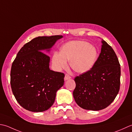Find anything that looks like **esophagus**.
Returning <instances> with one entry per match:
<instances>
[{"label": "esophagus", "instance_id": "1", "mask_svg": "<svg viewBox=\"0 0 132 132\" xmlns=\"http://www.w3.org/2000/svg\"><path fill=\"white\" fill-rule=\"evenodd\" d=\"M71 78V77L69 76V75H68V74H65V77H64V80H65V81H66V80H68V79H70Z\"/></svg>", "mask_w": 132, "mask_h": 132}]
</instances>
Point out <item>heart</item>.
I'll return each instance as SVG.
<instances>
[{
  "instance_id": "b5f03b06",
  "label": "heart",
  "mask_w": 132,
  "mask_h": 132,
  "mask_svg": "<svg viewBox=\"0 0 132 132\" xmlns=\"http://www.w3.org/2000/svg\"><path fill=\"white\" fill-rule=\"evenodd\" d=\"M98 51L96 48L83 40H73L67 43L61 48L60 52L52 56V64L57 71L65 68L67 61L70 66L78 73L89 71L96 63Z\"/></svg>"
}]
</instances>
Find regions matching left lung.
I'll return each instance as SVG.
<instances>
[{
	"label": "left lung",
	"instance_id": "left-lung-1",
	"mask_svg": "<svg viewBox=\"0 0 132 132\" xmlns=\"http://www.w3.org/2000/svg\"><path fill=\"white\" fill-rule=\"evenodd\" d=\"M101 53L89 71L75 78L73 95L80 107L100 111L114 101L120 90L121 68L113 48L102 39Z\"/></svg>",
	"mask_w": 132,
	"mask_h": 132
}]
</instances>
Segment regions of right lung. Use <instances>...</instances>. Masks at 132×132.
Returning a JSON list of instances; mask_svg holds the SVG:
<instances>
[{
	"instance_id": "1",
	"label": "right lung",
	"mask_w": 132,
	"mask_h": 132,
	"mask_svg": "<svg viewBox=\"0 0 132 132\" xmlns=\"http://www.w3.org/2000/svg\"><path fill=\"white\" fill-rule=\"evenodd\" d=\"M62 35L39 36L24 45L11 70V86L18 103L34 112L47 111L64 85V74L50 68L51 48Z\"/></svg>"
}]
</instances>
